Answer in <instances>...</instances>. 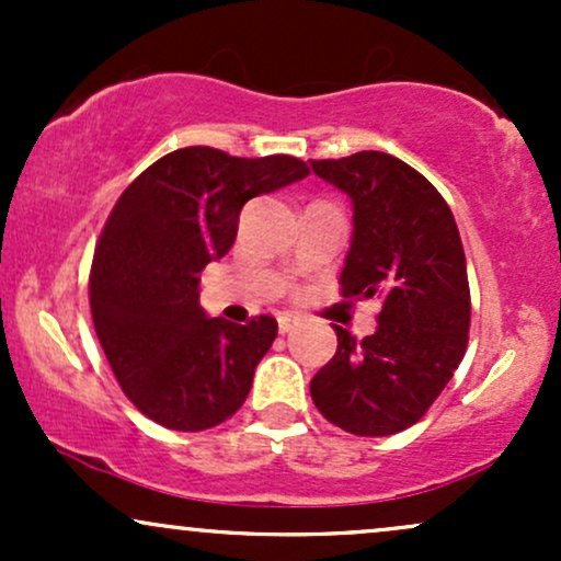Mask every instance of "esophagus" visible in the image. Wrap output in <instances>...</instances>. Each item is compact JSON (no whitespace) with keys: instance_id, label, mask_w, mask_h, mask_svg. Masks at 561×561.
Masks as SVG:
<instances>
[{"instance_id":"obj_1","label":"esophagus","mask_w":561,"mask_h":561,"mask_svg":"<svg viewBox=\"0 0 561 561\" xmlns=\"http://www.w3.org/2000/svg\"><path fill=\"white\" fill-rule=\"evenodd\" d=\"M298 324H300V319L293 317V313H282V317H279V332H282V334L293 332Z\"/></svg>"}]
</instances>
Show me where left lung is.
<instances>
[{"mask_svg": "<svg viewBox=\"0 0 561 561\" xmlns=\"http://www.w3.org/2000/svg\"><path fill=\"white\" fill-rule=\"evenodd\" d=\"M311 169L351 199L343 295L382 300L369 337L334 324L337 353L311 379V398L345 433L396 435L422 420L465 358L469 282L459 229L440 192L388 152L311 160Z\"/></svg>", "mask_w": 561, "mask_h": 561, "instance_id": "left-lung-1", "label": "left lung"}]
</instances>
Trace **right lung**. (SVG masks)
<instances>
[{
    "mask_svg": "<svg viewBox=\"0 0 561 561\" xmlns=\"http://www.w3.org/2000/svg\"><path fill=\"white\" fill-rule=\"evenodd\" d=\"M306 176L308 165L289 156L184 147L118 197L94 250L89 306L115 379L152 422L199 433L244 403L276 319H210L199 274L229 253L248 199Z\"/></svg>",
    "mask_w": 561,
    "mask_h": 561,
    "instance_id": "1",
    "label": "right lung"
}]
</instances>
